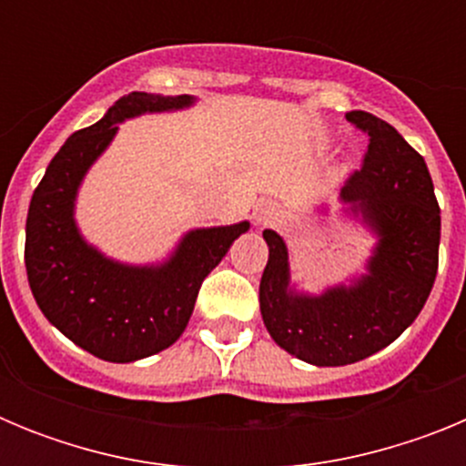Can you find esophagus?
Returning a JSON list of instances; mask_svg holds the SVG:
<instances>
[{
  "label": "esophagus",
  "mask_w": 466,
  "mask_h": 466,
  "mask_svg": "<svg viewBox=\"0 0 466 466\" xmlns=\"http://www.w3.org/2000/svg\"><path fill=\"white\" fill-rule=\"evenodd\" d=\"M282 217V209H279L278 203H261L254 212V221L258 226H275Z\"/></svg>",
  "instance_id": "esophagus-1"
}]
</instances>
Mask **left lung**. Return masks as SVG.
I'll return each instance as SVG.
<instances>
[{"label": "left lung", "mask_w": 466, "mask_h": 466, "mask_svg": "<svg viewBox=\"0 0 466 466\" xmlns=\"http://www.w3.org/2000/svg\"><path fill=\"white\" fill-rule=\"evenodd\" d=\"M345 118L369 135L361 170L340 188V203L378 236L366 275L319 296L300 294L289 284L287 245L263 230V324L279 348L315 366L355 364L397 340L425 306L439 268L441 209L425 158L369 111Z\"/></svg>", "instance_id": "obj_1"}]
</instances>
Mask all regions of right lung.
<instances>
[{"label":"right lung","mask_w":466,"mask_h":466,"mask_svg":"<svg viewBox=\"0 0 466 466\" xmlns=\"http://www.w3.org/2000/svg\"><path fill=\"white\" fill-rule=\"evenodd\" d=\"M191 95L130 93L95 126L74 133L35 188L25 226V268L36 306L72 343L105 361H137L170 348L187 329L203 279L249 221L188 230L156 266L106 258L84 240L74 200L86 172L126 118L191 106Z\"/></svg>","instance_id":"right-lung-1"}]
</instances>
